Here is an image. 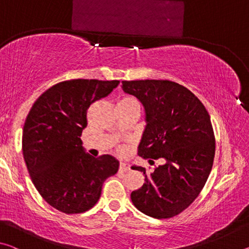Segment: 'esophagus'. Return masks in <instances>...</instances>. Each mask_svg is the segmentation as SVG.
<instances>
[{"mask_svg": "<svg viewBox=\"0 0 249 249\" xmlns=\"http://www.w3.org/2000/svg\"><path fill=\"white\" fill-rule=\"evenodd\" d=\"M129 170V165L126 162H120V171H128Z\"/></svg>", "mask_w": 249, "mask_h": 249, "instance_id": "1", "label": "esophagus"}]
</instances>
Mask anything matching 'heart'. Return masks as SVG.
<instances>
[{
    "label": "heart",
    "mask_w": 249,
    "mask_h": 249,
    "mask_svg": "<svg viewBox=\"0 0 249 249\" xmlns=\"http://www.w3.org/2000/svg\"><path fill=\"white\" fill-rule=\"evenodd\" d=\"M120 102H136L133 98H130V96H124V98H122L120 100Z\"/></svg>",
    "instance_id": "1"
}]
</instances>
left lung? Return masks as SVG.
<instances>
[{"label":"left lung","instance_id":"8db88e82","mask_svg":"<svg viewBox=\"0 0 249 249\" xmlns=\"http://www.w3.org/2000/svg\"><path fill=\"white\" fill-rule=\"evenodd\" d=\"M125 93L141 101L146 128L138 146L144 159L165 160L147 174L145 183L130 195L133 204L146 215L170 218L195 201L212 169L215 138L208 111L187 88L169 80L122 81Z\"/></svg>","mask_w":249,"mask_h":249}]
</instances>
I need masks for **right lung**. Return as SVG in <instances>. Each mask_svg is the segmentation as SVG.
Returning <instances> with one entry per match:
<instances>
[{"mask_svg": "<svg viewBox=\"0 0 249 249\" xmlns=\"http://www.w3.org/2000/svg\"><path fill=\"white\" fill-rule=\"evenodd\" d=\"M119 83L95 79L59 82L28 113L22 138L27 170L43 199L60 212L77 214L93 208L104 181L119 170L113 156L87 154L80 138L88 125V108Z\"/></svg>", "mask_w": 249, "mask_h": 249, "instance_id": "obj_1", "label": "right lung"}]
</instances>
